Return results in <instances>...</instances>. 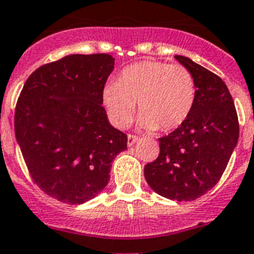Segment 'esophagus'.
<instances>
[{"label": "esophagus", "instance_id": "esophagus-1", "mask_svg": "<svg viewBox=\"0 0 254 254\" xmlns=\"http://www.w3.org/2000/svg\"><path fill=\"white\" fill-rule=\"evenodd\" d=\"M136 142H138V136L131 135V134H129V135H127V145H129V147L134 145Z\"/></svg>", "mask_w": 254, "mask_h": 254}]
</instances>
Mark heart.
Returning <instances> with one entry per match:
<instances>
[{
    "label": "heart",
    "instance_id": "heart-1",
    "mask_svg": "<svg viewBox=\"0 0 254 254\" xmlns=\"http://www.w3.org/2000/svg\"><path fill=\"white\" fill-rule=\"evenodd\" d=\"M195 94V81L185 66L147 60L125 67L118 83L105 85L102 98L119 129L129 127L138 103L143 130L170 131L188 119Z\"/></svg>",
    "mask_w": 254,
    "mask_h": 254
}]
</instances>
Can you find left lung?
Listing matches in <instances>:
<instances>
[{
    "label": "left lung",
    "mask_w": 254,
    "mask_h": 254,
    "mask_svg": "<svg viewBox=\"0 0 254 254\" xmlns=\"http://www.w3.org/2000/svg\"><path fill=\"white\" fill-rule=\"evenodd\" d=\"M174 57L193 75L195 102L188 119L158 139L160 154L144 166V178L157 194L182 202L217 184L237 147L239 123L222 79L188 57Z\"/></svg>",
    "instance_id": "1"
}]
</instances>
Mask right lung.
<instances>
[{
	"label": "right lung",
	"mask_w": 254,
	"mask_h": 254,
	"mask_svg": "<svg viewBox=\"0 0 254 254\" xmlns=\"http://www.w3.org/2000/svg\"><path fill=\"white\" fill-rule=\"evenodd\" d=\"M111 55H69L41 66L24 84L15 136L35 184L50 197L81 204L105 189L127 136L110 124L103 88Z\"/></svg>",
	"instance_id": "add662e5"
}]
</instances>
